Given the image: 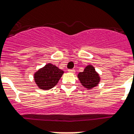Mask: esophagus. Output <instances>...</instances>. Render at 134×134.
<instances>
[{"instance_id":"1","label":"esophagus","mask_w":134,"mask_h":134,"mask_svg":"<svg viewBox=\"0 0 134 134\" xmlns=\"http://www.w3.org/2000/svg\"><path fill=\"white\" fill-rule=\"evenodd\" d=\"M68 72L71 73H75V70H74V69H70V70H68Z\"/></svg>"}]
</instances>
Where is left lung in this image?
I'll return each mask as SVG.
<instances>
[{
    "label": "left lung",
    "instance_id": "1",
    "mask_svg": "<svg viewBox=\"0 0 134 134\" xmlns=\"http://www.w3.org/2000/svg\"><path fill=\"white\" fill-rule=\"evenodd\" d=\"M77 77L81 84L88 90L96 87L100 80L98 73L92 65H87L83 72L79 73Z\"/></svg>",
    "mask_w": 134,
    "mask_h": 134
}]
</instances>
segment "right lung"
Listing matches in <instances>:
<instances>
[{
  "label": "right lung",
  "instance_id": "1",
  "mask_svg": "<svg viewBox=\"0 0 134 134\" xmlns=\"http://www.w3.org/2000/svg\"><path fill=\"white\" fill-rule=\"evenodd\" d=\"M64 71L49 63L36 72L34 80L40 89L49 90L58 83Z\"/></svg>",
  "mask_w": 134,
  "mask_h": 134
}]
</instances>
